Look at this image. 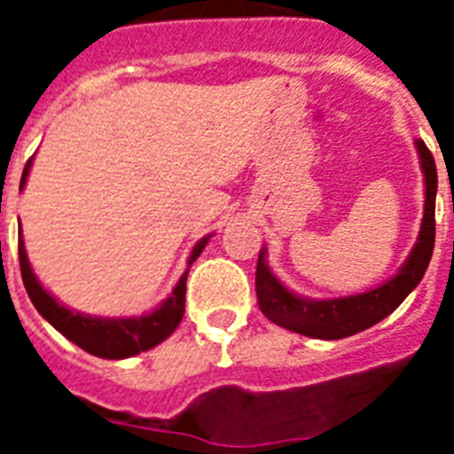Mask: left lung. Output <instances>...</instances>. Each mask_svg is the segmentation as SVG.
Returning a JSON list of instances; mask_svg holds the SVG:
<instances>
[{"label":"left lung","instance_id":"left-lung-1","mask_svg":"<svg viewBox=\"0 0 454 454\" xmlns=\"http://www.w3.org/2000/svg\"><path fill=\"white\" fill-rule=\"evenodd\" d=\"M420 170L425 175V211L420 223L419 240L409 252L407 262L382 286L366 293H356L348 298L311 300L288 291L268 268L266 247L259 252L256 262V300L268 320L295 334L311 339L336 340L364 332L380 320L393 314L403 304L409 293L414 291L430 266L434 250V200H436V166L434 156L423 140H416Z\"/></svg>","mask_w":454,"mask_h":454}]
</instances>
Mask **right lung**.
Returning a JSON list of instances; mask_svg holds the SVG:
<instances>
[{"label":"right lung","instance_id":"right-lung-1","mask_svg":"<svg viewBox=\"0 0 454 454\" xmlns=\"http://www.w3.org/2000/svg\"><path fill=\"white\" fill-rule=\"evenodd\" d=\"M31 161H27L20 179V188L27 184V175H29ZM208 243V236L195 243L191 256H188V268L191 263L202 254L204 246ZM188 268L182 277H179L177 286L170 293V298L163 300L154 311L143 314L138 318H95V316L79 314L72 311L66 304H61L54 295L43 288L38 282V277L34 275L27 259V250H24V240H20V270H22V282L27 293H29L31 302L38 309V314L61 332L66 339L72 343H77L82 350L90 352L102 359H127L138 352H145L150 348L159 346L161 340H166L172 332L177 330V325L184 318V307H186V277Z\"/></svg>","mask_w":454,"mask_h":454}]
</instances>
